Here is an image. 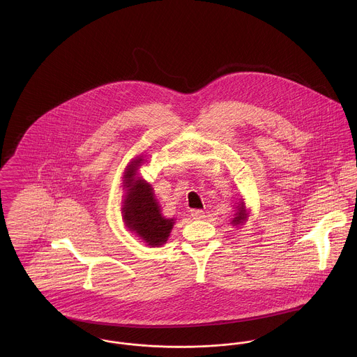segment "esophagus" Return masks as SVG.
<instances>
[{"mask_svg": "<svg viewBox=\"0 0 357 357\" xmlns=\"http://www.w3.org/2000/svg\"><path fill=\"white\" fill-rule=\"evenodd\" d=\"M190 216L192 219H202L205 216V212L201 209H192L190 211Z\"/></svg>", "mask_w": 357, "mask_h": 357, "instance_id": "34e87169", "label": "esophagus"}]
</instances>
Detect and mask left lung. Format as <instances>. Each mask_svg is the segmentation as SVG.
Here are the masks:
<instances>
[{
  "instance_id": "8db88e82",
  "label": "left lung",
  "mask_w": 357,
  "mask_h": 357,
  "mask_svg": "<svg viewBox=\"0 0 357 357\" xmlns=\"http://www.w3.org/2000/svg\"><path fill=\"white\" fill-rule=\"evenodd\" d=\"M247 219V211L246 206H245V202H241L239 206H238V212L235 213V218L232 220V224L234 225H241L245 220Z\"/></svg>"
}]
</instances>
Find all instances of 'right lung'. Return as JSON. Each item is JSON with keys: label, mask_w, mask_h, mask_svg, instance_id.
Listing matches in <instances>:
<instances>
[{"label": "right lung", "mask_w": 357, "mask_h": 357, "mask_svg": "<svg viewBox=\"0 0 357 357\" xmlns=\"http://www.w3.org/2000/svg\"><path fill=\"white\" fill-rule=\"evenodd\" d=\"M144 162L135 159L125 171L123 186L128 189L122 205V216L126 227L135 231L149 246L165 245L174 225V219L162 215L153 189L144 179L136 178L137 168Z\"/></svg>", "instance_id": "add662e5"}]
</instances>
